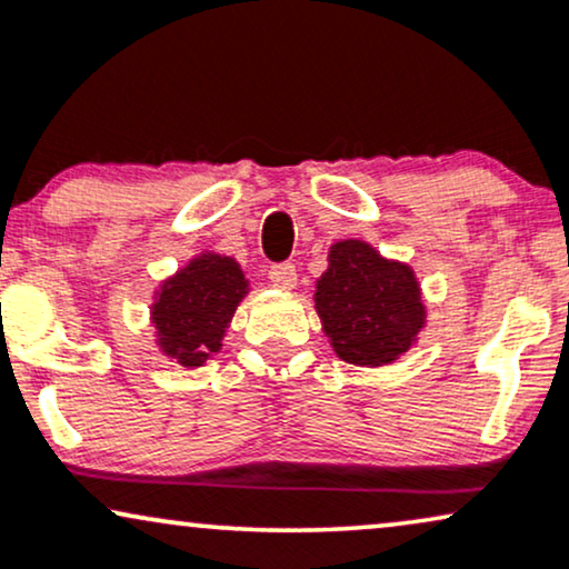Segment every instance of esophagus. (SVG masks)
<instances>
[{"mask_svg":"<svg viewBox=\"0 0 569 569\" xmlns=\"http://www.w3.org/2000/svg\"><path fill=\"white\" fill-rule=\"evenodd\" d=\"M269 279L274 282V287H282V290H292L295 282H298V269H295V263H290V261L274 263V267L269 269Z\"/></svg>","mask_w":569,"mask_h":569,"instance_id":"obj_1","label":"esophagus"}]
</instances>
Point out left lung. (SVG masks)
<instances>
[{
    "label": "left lung",
    "instance_id": "left-lung-1",
    "mask_svg": "<svg viewBox=\"0 0 569 569\" xmlns=\"http://www.w3.org/2000/svg\"><path fill=\"white\" fill-rule=\"evenodd\" d=\"M316 311L337 356L356 366L392 363L426 319L412 269L387 261L360 240L329 250V269L316 287Z\"/></svg>",
    "mask_w": 569,
    "mask_h": 569
}]
</instances>
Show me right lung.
Here are the masks:
<instances>
[{
    "label": "right lung",
    "mask_w": 569,
    "mask_h": 569,
    "mask_svg": "<svg viewBox=\"0 0 569 569\" xmlns=\"http://www.w3.org/2000/svg\"><path fill=\"white\" fill-rule=\"evenodd\" d=\"M246 277L232 258L201 256L161 287L153 306L159 345L182 366H201L221 348L227 321L246 295Z\"/></svg>",
    "instance_id": "obj_1"
}]
</instances>
